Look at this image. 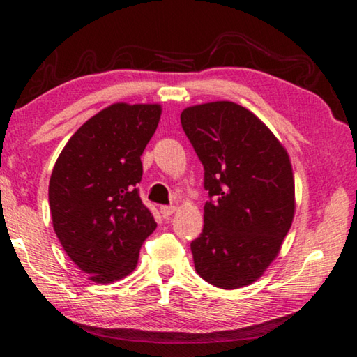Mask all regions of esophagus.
<instances>
[{"instance_id": "34e87169", "label": "esophagus", "mask_w": 357, "mask_h": 357, "mask_svg": "<svg viewBox=\"0 0 357 357\" xmlns=\"http://www.w3.org/2000/svg\"><path fill=\"white\" fill-rule=\"evenodd\" d=\"M176 211V208L174 206H162L160 208V214L164 215V219H170V215Z\"/></svg>"}]
</instances>
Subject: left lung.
<instances>
[{
	"mask_svg": "<svg viewBox=\"0 0 357 357\" xmlns=\"http://www.w3.org/2000/svg\"><path fill=\"white\" fill-rule=\"evenodd\" d=\"M181 124L204 168L203 233L195 271L223 289L258 280L279 255L294 217L289 155L261 119L234 102L187 107Z\"/></svg>",
	"mask_w": 357,
	"mask_h": 357,
	"instance_id": "obj_1",
	"label": "left lung"
}]
</instances>
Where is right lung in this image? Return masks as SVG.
Listing matches in <instances>:
<instances>
[{"mask_svg":"<svg viewBox=\"0 0 357 357\" xmlns=\"http://www.w3.org/2000/svg\"><path fill=\"white\" fill-rule=\"evenodd\" d=\"M160 114L159 104L107 107L69 138L53 167V229L69 258L96 283L129 275L157 227L137 184L140 157Z\"/></svg>","mask_w":357,"mask_h":357,"instance_id":"obj_1","label":"right lung"}]
</instances>
